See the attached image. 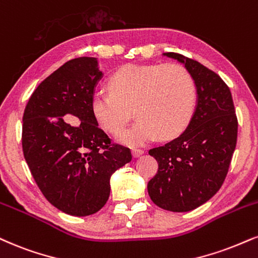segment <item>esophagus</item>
<instances>
[{
    "label": "esophagus",
    "instance_id": "1",
    "mask_svg": "<svg viewBox=\"0 0 258 258\" xmlns=\"http://www.w3.org/2000/svg\"><path fill=\"white\" fill-rule=\"evenodd\" d=\"M143 154H144V150H143V149H137V148L132 149V155H133V157H139V156H141V155H143Z\"/></svg>",
    "mask_w": 258,
    "mask_h": 258
}]
</instances>
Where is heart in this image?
I'll list each match as a JSON object with an SVG mask.
<instances>
[{"mask_svg":"<svg viewBox=\"0 0 258 258\" xmlns=\"http://www.w3.org/2000/svg\"><path fill=\"white\" fill-rule=\"evenodd\" d=\"M110 91L96 92L91 108L107 132L116 135L125 127L135 108L138 120L117 136L130 147L151 139L174 137L188 125L196 107L194 77L181 64L128 63L109 79Z\"/></svg>","mask_w":258,"mask_h":258,"instance_id":"b5f03b06","label":"heart"}]
</instances>
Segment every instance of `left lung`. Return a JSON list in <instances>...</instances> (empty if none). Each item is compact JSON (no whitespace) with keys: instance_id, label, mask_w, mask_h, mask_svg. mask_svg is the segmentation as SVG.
<instances>
[{"instance_id":"obj_1","label":"left lung","mask_w":258,"mask_h":258,"mask_svg":"<svg viewBox=\"0 0 258 258\" xmlns=\"http://www.w3.org/2000/svg\"><path fill=\"white\" fill-rule=\"evenodd\" d=\"M197 88V107L178 138L149 154L159 163L148 182L151 201L164 210L190 212L209 201L225 181L238 136V120L229 88L215 72L176 52Z\"/></svg>"}]
</instances>
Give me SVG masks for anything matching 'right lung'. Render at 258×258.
I'll use <instances>...</instances> for the list:
<instances>
[{"label":"right lung","mask_w":258,"mask_h":258,"mask_svg":"<svg viewBox=\"0 0 258 258\" xmlns=\"http://www.w3.org/2000/svg\"><path fill=\"white\" fill-rule=\"evenodd\" d=\"M102 76L96 57L67 61L37 86L24 111L21 142L31 174L52 206L73 216L102 209L111 174L132 160L92 113Z\"/></svg>","instance_id":"right-lung-1"}]
</instances>
